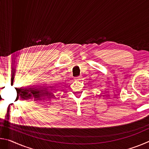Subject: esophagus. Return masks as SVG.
<instances>
[{"label":"esophagus","mask_w":149,"mask_h":149,"mask_svg":"<svg viewBox=\"0 0 149 149\" xmlns=\"http://www.w3.org/2000/svg\"><path fill=\"white\" fill-rule=\"evenodd\" d=\"M75 80H79V79H81V77H79V76L75 77Z\"/></svg>","instance_id":"obj_1"}]
</instances>
